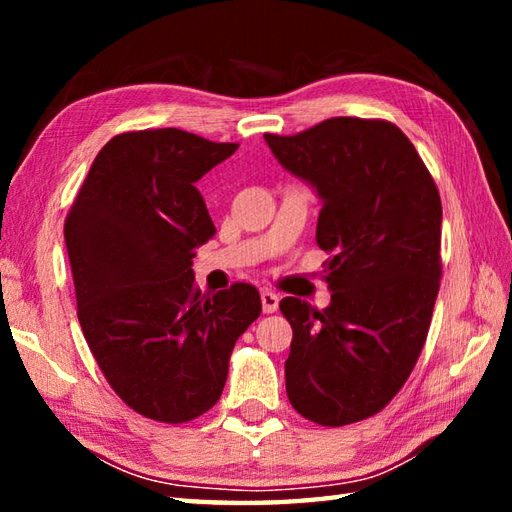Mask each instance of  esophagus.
Here are the masks:
<instances>
[{
  "label": "esophagus",
  "mask_w": 512,
  "mask_h": 512,
  "mask_svg": "<svg viewBox=\"0 0 512 512\" xmlns=\"http://www.w3.org/2000/svg\"><path fill=\"white\" fill-rule=\"evenodd\" d=\"M262 308L266 314H273L279 308V295H275L273 290H264L262 292Z\"/></svg>",
  "instance_id": "obj_1"
}]
</instances>
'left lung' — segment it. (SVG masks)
Segmentation results:
<instances>
[{
  "mask_svg": "<svg viewBox=\"0 0 512 512\" xmlns=\"http://www.w3.org/2000/svg\"><path fill=\"white\" fill-rule=\"evenodd\" d=\"M277 160L319 191L317 244L328 250V308L297 297L290 405L321 427H343L389 405L427 341L440 290L442 202L411 140L383 118L336 116L292 136L264 134Z\"/></svg>",
  "mask_w": 512,
  "mask_h": 512,
  "instance_id": "left-lung-1",
  "label": "left lung"
}]
</instances>
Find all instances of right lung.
Returning <instances> with one entry per match:
<instances>
[{"mask_svg":"<svg viewBox=\"0 0 512 512\" xmlns=\"http://www.w3.org/2000/svg\"><path fill=\"white\" fill-rule=\"evenodd\" d=\"M237 147L176 127L118 134L65 217L85 341L116 396L151 420L209 411L235 341L262 314L255 286L237 281L209 297L191 270L215 233L195 182Z\"/></svg>","mask_w":512,"mask_h":512,"instance_id":"1","label":"right lung"}]
</instances>
